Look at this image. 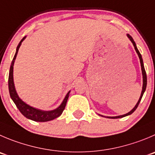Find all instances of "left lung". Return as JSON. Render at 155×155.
I'll return each mask as SVG.
<instances>
[{
    "label": "left lung",
    "mask_w": 155,
    "mask_h": 155,
    "mask_svg": "<svg viewBox=\"0 0 155 155\" xmlns=\"http://www.w3.org/2000/svg\"><path fill=\"white\" fill-rule=\"evenodd\" d=\"M127 36L129 37V39H130L131 42H132V44H133L134 47H135V51H136L137 54H138V58H139L140 59V63H141V72H142V76H143V86H142V91H141V96H140V98L139 100H138V103L136 104V105L135 106V107H134L133 109H132V110H131L130 112H129L128 113H126V114H124V115H122V116H107V118H111V119H119V118H123V117H125V116H129V115H131L132 113H133L134 111H135V110L137 109V107H138V104H139L140 101H141V98H142V96L143 94H144V93H145V89H146V86H147V75H146V72H145V67H144V64H143V60H142V58H141V54H140L139 51L138 50V48H137V46H136V44H135V42H134L133 39H132V36H130L129 34H127Z\"/></svg>",
    "instance_id": "1"
}]
</instances>
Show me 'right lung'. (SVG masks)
Returning a JSON list of instances; mask_svg holds the SVG:
<instances>
[{"label":"right lung","mask_w":155,"mask_h":155,"mask_svg":"<svg viewBox=\"0 0 155 155\" xmlns=\"http://www.w3.org/2000/svg\"><path fill=\"white\" fill-rule=\"evenodd\" d=\"M26 36L23 37L20 42L19 45L17 47V51H16L15 55L14 57L12 62H11V65L10 68V72H9V78H8V87H9V92H10V95L13 101L14 102L15 105L20 110V113L23 115L27 119H31V120L36 121V122H48V121L52 120L55 118L58 117L61 115L62 112L64 111V108H65L66 104H67L68 99L69 97V91L67 94V95L64 97V101L61 103V105L58 107L57 109L54 110H51V111H43V110H38V109L33 108V107H30L26 103L23 102L21 99L18 97L16 91L15 86H14V77H13V73H14V64L16 58H17V54L18 52V50L20 48V45H21L22 42L25 39Z\"/></svg>","instance_id":"add662e5"}]
</instances>
